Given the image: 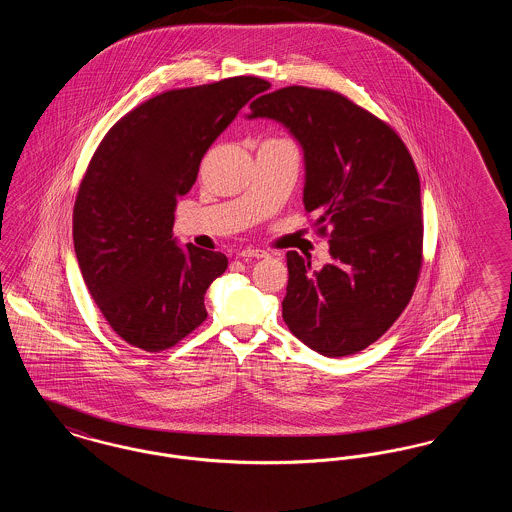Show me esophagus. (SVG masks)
Returning <instances> with one entry per match:
<instances>
[{
    "label": "esophagus",
    "mask_w": 512,
    "mask_h": 512,
    "mask_svg": "<svg viewBox=\"0 0 512 512\" xmlns=\"http://www.w3.org/2000/svg\"><path fill=\"white\" fill-rule=\"evenodd\" d=\"M238 257H242V259H265V257H268V253L263 249H249L247 247V249L238 253Z\"/></svg>",
    "instance_id": "34e87169"
}]
</instances>
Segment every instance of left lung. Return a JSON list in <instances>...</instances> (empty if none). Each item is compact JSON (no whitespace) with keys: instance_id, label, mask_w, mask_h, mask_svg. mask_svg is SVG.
Instances as JSON below:
<instances>
[{"instance_id":"1","label":"left lung","mask_w":512,"mask_h":512,"mask_svg":"<svg viewBox=\"0 0 512 512\" xmlns=\"http://www.w3.org/2000/svg\"><path fill=\"white\" fill-rule=\"evenodd\" d=\"M245 119L282 124L303 151V203L330 228V263L288 251L282 317L324 357L378 340L407 307L422 261L420 180L386 122L330 90L288 86L249 105ZM322 226V232L326 230Z\"/></svg>"}]
</instances>
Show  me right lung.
<instances>
[{
	"label": "right lung",
	"mask_w": 512,
	"mask_h": 512,
	"mask_svg": "<svg viewBox=\"0 0 512 512\" xmlns=\"http://www.w3.org/2000/svg\"><path fill=\"white\" fill-rule=\"evenodd\" d=\"M268 88L236 76L165 92L122 117L94 153L74 203V253L101 315L130 345L169 349L207 318L203 297L228 259L180 247L178 195L190 192L222 130Z\"/></svg>",
	"instance_id": "1"
}]
</instances>
